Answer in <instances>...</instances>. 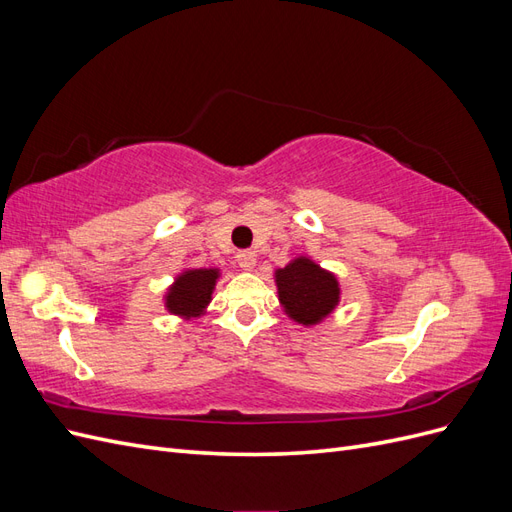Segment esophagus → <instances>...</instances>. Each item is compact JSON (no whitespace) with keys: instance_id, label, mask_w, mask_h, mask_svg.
I'll return each mask as SVG.
<instances>
[{"instance_id":"1","label":"esophagus","mask_w":512,"mask_h":512,"mask_svg":"<svg viewBox=\"0 0 512 512\" xmlns=\"http://www.w3.org/2000/svg\"><path fill=\"white\" fill-rule=\"evenodd\" d=\"M237 262H239V267H241L243 271H252L254 265H256V252H252V250L239 252V254H237Z\"/></svg>"}]
</instances>
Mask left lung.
<instances>
[{
  "mask_svg": "<svg viewBox=\"0 0 512 512\" xmlns=\"http://www.w3.org/2000/svg\"><path fill=\"white\" fill-rule=\"evenodd\" d=\"M275 284L286 314L305 327L327 318L339 301L335 275L309 258H297L284 269H277Z\"/></svg>",
  "mask_w": 512,
  "mask_h": 512,
  "instance_id": "1",
  "label": "left lung"
}]
</instances>
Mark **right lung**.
I'll return each mask as SVG.
<instances>
[{
    "label": "right lung",
    "mask_w": 512,
    "mask_h": 512,
    "mask_svg": "<svg viewBox=\"0 0 512 512\" xmlns=\"http://www.w3.org/2000/svg\"><path fill=\"white\" fill-rule=\"evenodd\" d=\"M218 277V269H192L181 273L175 284L168 288V312L183 318H196L203 314L211 301V292Z\"/></svg>",
    "instance_id": "right-lung-1"
}]
</instances>
